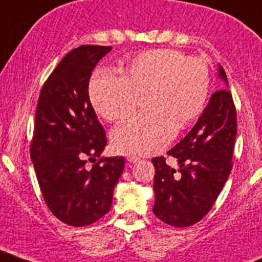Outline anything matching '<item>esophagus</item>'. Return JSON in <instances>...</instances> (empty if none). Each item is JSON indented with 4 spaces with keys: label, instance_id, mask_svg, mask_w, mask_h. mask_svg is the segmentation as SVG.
<instances>
[{
    "label": "esophagus",
    "instance_id": "esophagus-1",
    "mask_svg": "<svg viewBox=\"0 0 262 262\" xmlns=\"http://www.w3.org/2000/svg\"><path fill=\"white\" fill-rule=\"evenodd\" d=\"M140 160H141V158L136 157V155H129V157H128L129 163H138Z\"/></svg>",
    "mask_w": 262,
    "mask_h": 262
}]
</instances>
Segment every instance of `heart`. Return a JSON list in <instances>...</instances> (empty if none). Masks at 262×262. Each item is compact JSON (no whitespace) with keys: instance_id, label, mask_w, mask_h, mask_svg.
Wrapping results in <instances>:
<instances>
[{"instance_id":"obj_1","label":"heart","mask_w":262,"mask_h":262,"mask_svg":"<svg viewBox=\"0 0 262 262\" xmlns=\"http://www.w3.org/2000/svg\"><path fill=\"white\" fill-rule=\"evenodd\" d=\"M210 89V69L204 58L176 49H152L130 58L121 75L96 70L89 83L94 110L107 121L130 116L143 99L147 114L117 125L112 146L122 154L159 151L176 130L190 126L204 111Z\"/></svg>"}]
</instances>
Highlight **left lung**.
<instances>
[{"label":"left lung","instance_id":"1","mask_svg":"<svg viewBox=\"0 0 262 262\" xmlns=\"http://www.w3.org/2000/svg\"><path fill=\"white\" fill-rule=\"evenodd\" d=\"M218 77L225 87L211 95L192 130L168 151L179 168L168 166L164 157L151 160L155 167L152 211L167 225L188 227L200 222L218 199L232 168L236 110L221 65Z\"/></svg>","mask_w":262,"mask_h":262}]
</instances>
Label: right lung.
Masks as SVG:
<instances>
[{
  "label": "right lung",
  "instance_id": "obj_1",
  "mask_svg": "<svg viewBox=\"0 0 262 262\" xmlns=\"http://www.w3.org/2000/svg\"><path fill=\"white\" fill-rule=\"evenodd\" d=\"M112 47L81 46L51 73L37 100L31 160L44 201L56 218L74 227L110 211L122 173V157H100L105 132L90 103L89 82ZM99 157L91 169L87 160Z\"/></svg>",
  "mask_w": 262,
  "mask_h": 262
}]
</instances>
